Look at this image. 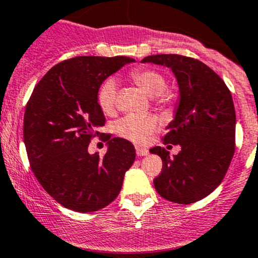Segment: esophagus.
<instances>
[{
    "label": "esophagus",
    "instance_id": "34e87169",
    "mask_svg": "<svg viewBox=\"0 0 258 258\" xmlns=\"http://www.w3.org/2000/svg\"><path fill=\"white\" fill-rule=\"evenodd\" d=\"M136 155L137 156H147L148 155V150H147V148H144V147H140V146H137V147H136Z\"/></svg>",
    "mask_w": 258,
    "mask_h": 258
}]
</instances>
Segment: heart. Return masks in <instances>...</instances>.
I'll use <instances>...</instances> for the list:
<instances>
[{
	"instance_id": "1",
	"label": "heart",
	"mask_w": 258,
	"mask_h": 258,
	"mask_svg": "<svg viewBox=\"0 0 258 258\" xmlns=\"http://www.w3.org/2000/svg\"><path fill=\"white\" fill-rule=\"evenodd\" d=\"M130 77L139 87L153 97L158 107H167L171 103V95L166 92V79L157 70L150 67H139L130 72ZM117 86L116 80L107 79L101 85L97 93V102L103 113L112 114L116 111L117 101ZM156 118L152 116H139V114H128L122 117L114 123V132L122 139L128 141L141 144L146 137L155 130Z\"/></svg>"
}]
</instances>
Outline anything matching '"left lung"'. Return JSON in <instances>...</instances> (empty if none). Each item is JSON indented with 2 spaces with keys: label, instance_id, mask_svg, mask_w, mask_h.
I'll list each match as a JSON object with an SVG mask.
<instances>
[{
  "label": "left lung",
  "instance_id": "1",
  "mask_svg": "<svg viewBox=\"0 0 258 258\" xmlns=\"http://www.w3.org/2000/svg\"><path fill=\"white\" fill-rule=\"evenodd\" d=\"M141 62L170 67L179 90L175 118L167 126L163 144L179 145L181 151L170 157L165 147L151 148L163 162L153 184L168 201L194 204L215 191L230 167L236 135L232 96L223 80L199 59L153 54Z\"/></svg>",
  "mask_w": 258,
  "mask_h": 258
}]
</instances>
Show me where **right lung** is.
<instances>
[{"mask_svg": "<svg viewBox=\"0 0 258 258\" xmlns=\"http://www.w3.org/2000/svg\"><path fill=\"white\" fill-rule=\"evenodd\" d=\"M131 57L79 56L59 62L36 85L23 117V141L36 178L59 205L95 212L118 196L135 162L134 145L106 139L107 152L90 155L105 114L97 102L102 82Z\"/></svg>", "mask_w": 258, "mask_h": 258, "instance_id": "right-lung-1", "label": "right lung"}]
</instances>
